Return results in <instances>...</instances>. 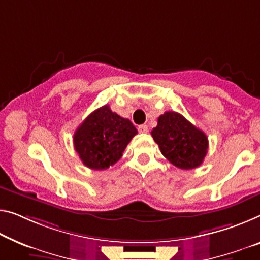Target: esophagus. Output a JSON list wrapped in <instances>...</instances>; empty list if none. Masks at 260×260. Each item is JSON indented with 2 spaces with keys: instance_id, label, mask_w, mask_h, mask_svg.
<instances>
[{
  "instance_id": "obj_1",
  "label": "esophagus",
  "mask_w": 260,
  "mask_h": 260,
  "mask_svg": "<svg viewBox=\"0 0 260 260\" xmlns=\"http://www.w3.org/2000/svg\"><path fill=\"white\" fill-rule=\"evenodd\" d=\"M138 131L141 134H147V131H149V126H147L146 124H142L138 126Z\"/></svg>"
}]
</instances>
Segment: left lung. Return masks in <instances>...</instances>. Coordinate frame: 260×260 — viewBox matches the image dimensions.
I'll return each instance as SVG.
<instances>
[{"mask_svg": "<svg viewBox=\"0 0 260 260\" xmlns=\"http://www.w3.org/2000/svg\"><path fill=\"white\" fill-rule=\"evenodd\" d=\"M151 135L164 157L181 170L200 166L208 152L206 134L175 111L160 115Z\"/></svg>", "mask_w": 260, "mask_h": 260, "instance_id": "left-lung-1", "label": "left lung"}]
</instances>
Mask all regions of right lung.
Masks as SVG:
<instances>
[{"instance_id":"add662e5","label":"right lung","mask_w":260,"mask_h":260,"mask_svg":"<svg viewBox=\"0 0 260 260\" xmlns=\"http://www.w3.org/2000/svg\"><path fill=\"white\" fill-rule=\"evenodd\" d=\"M137 129L127 118L113 113L109 106L93 111L74 133L73 142L83 165L107 170L121 159Z\"/></svg>"}]
</instances>
